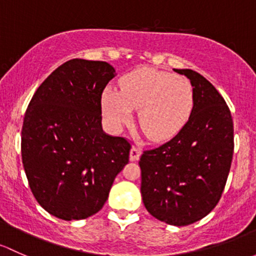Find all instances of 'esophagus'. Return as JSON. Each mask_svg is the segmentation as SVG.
<instances>
[{"instance_id":"esophagus-1","label":"esophagus","mask_w":256,"mask_h":256,"mask_svg":"<svg viewBox=\"0 0 256 256\" xmlns=\"http://www.w3.org/2000/svg\"><path fill=\"white\" fill-rule=\"evenodd\" d=\"M142 154V150L139 149V148L136 146H133L130 149V154H129V159L132 160V162H136V160L139 159V156H140Z\"/></svg>"}]
</instances>
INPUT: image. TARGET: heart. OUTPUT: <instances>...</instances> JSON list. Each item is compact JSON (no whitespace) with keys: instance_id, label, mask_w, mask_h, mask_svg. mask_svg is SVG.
Wrapping results in <instances>:
<instances>
[{"instance_id":"b5f03b06","label":"heart","mask_w":256,"mask_h":256,"mask_svg":"<svg viewBox=\"0 0 256 256\" xmlns=\"http://www.w3.org/2000/svg\"><path fill=\"white\" fill-rule=\"evenodd\" d=\"M120 86V91L107 88L102 94L104 117L118 127L130 120L133 110H139V127L154 142L174 138L194 110V91L184 76L139 68L123 76Z\"/></svg>"}]
</instances>
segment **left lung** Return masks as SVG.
<instances>
[{
    "label": "left lung",
    "instance_id": "1",
    "mask_svg": "<svg viewBox=\"0 0 256 256\" xmlns=\"http://www.w3.org/2000/svg\"><path fill=\"white\" fill-rule=\"evenodd\" d=\"M190 78L194 110L171 140L146 150L139 160L140 192L148 212L171 226L206 217L224 190L234 150V128L224 98L201 74L174 69Z\"/></svg>",
    "mask_w": 256,
    "mask_h": 256
}]
</instances>
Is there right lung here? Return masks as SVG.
<instances>
[{"mask_svg":"<svg viewBox=\"0 0 256 256\" xmlns=\"http://www.w3.org/2000/svg\"><path fill=\"white\" fill-rule=\"evenodd\" d=\"M114 76L106 62L69 60L43 81L26 110L20 149L28 184L60 220L98 212L129 162L127 139L102 130V92Z\"/></svg>","mask_w":256,"mask_h":256,"instance_id":"1","label":"right lung"}]
</instances>
